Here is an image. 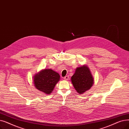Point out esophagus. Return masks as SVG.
I'll return each instance as SVG.
<instances>
[{"label":"esophagus","mask_w":129,"mask_h":129,"mask_svg":"<svg viewBox=\"0 0 129 129\" xmlns=\"http://www.w3.org/2000/svg\"><path fill=\"white\" fill-rule=\"evenodd\" d=\"M69 76H65V77H64V79L65 80L67 81V80H69Z\"/></svg>","instance_id":"1"}]
</instances>
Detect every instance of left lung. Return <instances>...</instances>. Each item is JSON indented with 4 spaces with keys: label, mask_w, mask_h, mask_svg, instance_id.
<instances>
[{
    "label": "left lung",
    "mask_w": 129,
    "mask_h": 129,
    "mask_svg": "<svg viewBox=\"0 0 129 129\" xmlns=\"http://www.w3.org/2000/svg\"><path fill=\"white\" fill-rule=\"evenodd\" d=\"M71 80L76 92L80 94L90 89L94 82L91 70L87 65L76 68Z\"/></svg>",
    "instance_id": "1"
}]
</instances>
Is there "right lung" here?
<instances>
[{
  "label": "right lung",
  "instance_id": "right-lung-1",
  "mask_svg": "<svg viewBox=\"0 0 129 129\" xmlns=\"http://www.w3.org/2000/svg\"><path fill=\"white\" fill-rule=\"evenodd\" d=\"M60 80L59 74L52 69L42 70L33 77L35 87L41 92L50 94Z\"/></svg>",
  "mask_w": 129,
  "mask_h": 129
}]
</instances>
